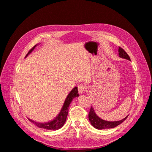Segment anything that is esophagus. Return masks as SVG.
Segmentation results:
<instances>
[{"mask_svg": "<svg viewBox=\"0 0 152 152\" xmlns=\"http://www.w3.org/2000/svg\"><path fill=\"white\" fill-rule=\"evenodd\" d=\"M86 90V86L82 84H80L78 86V91H79V94H82Z\"/></svg>", "mask_w": 152, "mask_h": 152, "instance_id": "34e87169", "label": "esophagus"}]
</instances>
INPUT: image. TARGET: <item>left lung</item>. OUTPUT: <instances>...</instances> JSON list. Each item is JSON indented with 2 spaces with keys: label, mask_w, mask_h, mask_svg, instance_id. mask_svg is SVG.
Returning a JSON list of instances; mask_svg holds the SVG:
<instances>
[{
  "label": "left lung",
  "mask_w": 152,
  "mask_h": 152,
  "mask_svg": "<svg viewBox=\"0 0 152 152\" xmlns=\"http://www.w3.org/2000/svg\"><path fill=\"white\" fill-rule=\"evenodd\" d=\"M118 56L121 58H124L127 59L129 61H131V59L129 56V55L126 53V52L121 48H118ZM128 115L126 116L125 118L122 119L121 121H104L103 119L99 118L94 112V110L93 107H91L90 112L89 113V120L94 128L97 129L99 130L105 129H111L114 128L118 126L119 124L122 123L127 118Z\"/></svg>",
  "instance_id": "8db88e82"
}]
</instances>
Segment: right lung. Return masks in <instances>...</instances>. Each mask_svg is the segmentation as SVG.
I'll use <instances>...</instances> for the list:
<instances>
[{
	"label": "right lung",
	"instance_id": "1",
	"mask_svg": "<svg viewBox=\"0 0 152 152\" xmlns=\"http://www.w3.org/2000/svg\"><path fill=\"white\" fill-rule=\"evenodd\" d=\"M38 45L39 44L35 45V46L30 50L28 53L26 55L25 58L28 56ZM79 95L78 94L77 87H75L74 88L72 89V90L70 92V93H69V94L66 96V99L63 104V107L60 110V112H59L58 115L55 118H54L52 121H50L46 122H38L31 120V119L29 118H28V120L31 122L35 124V125H36V126L39 127V128H43V129H45L53 130V131L58 130L64 126V124H65L66 122V117L68 113V107L69 106H70L71 102H72L73 99L76 97H79Z\"/></svg>",
	"mask_w": 152,
	"mask_h": 152
}]
</instances>
